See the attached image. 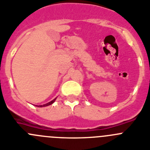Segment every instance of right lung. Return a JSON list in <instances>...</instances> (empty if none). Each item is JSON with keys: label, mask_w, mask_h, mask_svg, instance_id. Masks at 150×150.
<instances>
[{"label": "right lung", "mask_w": 150, "mask_h": 150, "mask_svg": "<svg viewBox=\"0 0 150 150\" xmlns=\"http://www.w3.org/2000/svg\"><path fill=\"white\" fill-rule=\"evenodd\" d=\"M56 100V98H54V100H52V101H50V102H49V103H45V104H43V105H40V106H39V107H47V106H49V105H51L52 103H53L54 102V100Z\"/></svg>", "instance_id": "1"}]
</instances>
